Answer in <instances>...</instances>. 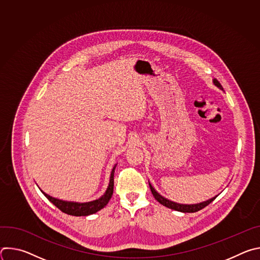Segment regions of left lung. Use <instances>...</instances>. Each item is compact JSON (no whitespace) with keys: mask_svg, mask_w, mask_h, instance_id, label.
Instances as JSON below:
<instances>
[{"mask_svg":"<svg viewBox=\"0 0 260 260\" xmlns=\"http://www.w3.org/2000/svg\"><path fill=\"white\" fill-rule=\"evenodd\" d=\"M213 82H214V84H215L217 87H219L220 89L223 90V88H222L221 84L219 83V81H218L217 79H214ZM149 186H150V189H151V192H152L153 197L155 198V200H156L159 204H161L162 206H165V207H167V208H169V209H172V210H175V211H179V212H183V213H194V212H198V211L204 209L205 207H207L209 204H211V203L216 199V197H215V198H212V199H210V200H208V201H206V202L200 203V204H194V205H183V204H178V203L172 202V201L167 200L166 198L161 197V196L152 187V185H151L150 183H149Z\"/></svg>","mask_w":260,"mask_h":260,"instance_id":"left-lung-1","label":"left lung"}]
</instances>
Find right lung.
Segmentation results:
<instances>
[{
    "mask_svg": "<svg viewBox=\"0 0 260 260\" xmlns=\"http://www.w3.org/2000/svg\"><path fill=\"white\" fill-rule=\"evenodd\" d=\"M116 165L114 166L112 172H111L110 176V182H109V186L106 190V192L98 200L88 202V203H75V202H66L61 200L54 199L44 191L42 193L56 207L58 208L61 212L72 215V216H87L96 213L101 209H103L110 201V199L112 198L113 194V187H114V172H115Z\"/></svg>",
    "mask_w": 260,
    "mask_h": 260,
    "instance_id": "obj_1",
    "label": "right lung"
}]
</instances>
